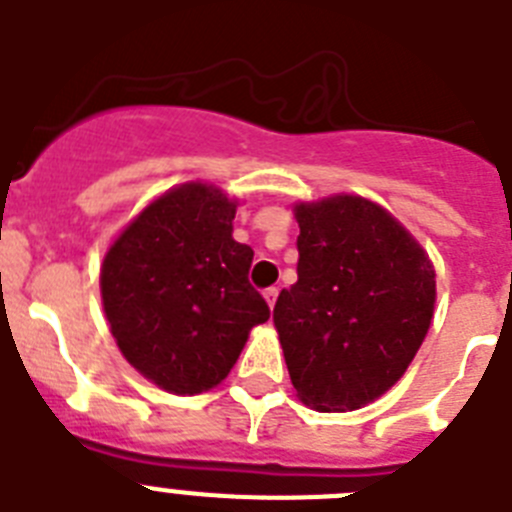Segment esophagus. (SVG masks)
<instances>
[{"instance_id": "esophagus-1", "label": "esophagus", "mask_w": 512, "mask_h": 512, "mask_svg": "<svg viewBox=\"0 0 512 512\" xmlns=\"http://www.w3.org/2000/svg\"><path fill=\"white\" fill-rule=\"evenodd\" d=\"M264 297H266V302H269V307H274V305H277L279 289H277V287H269V289H264Z\"/></svg>"}]
</instances>
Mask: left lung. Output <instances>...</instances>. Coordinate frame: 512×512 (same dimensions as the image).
Returning a JSON list of instances; mask_svg holds the SVG:
<instances>
[{"label": "left lung", "mask_w": 512, "mask_h": 512, "mask_svg": "<svg viewBox=\"0 0 512 512\" xmlns=\"http://www.w3.org/2000/svg\"><path fill=\"white\" fill-rule=\"evenodd\" d=\"M297 284L279 292L289 379L323 413L356 410L405 374L431 328L436 271L379 205L330 197L295 210Z\"/></svg>", "instance_id": "8db88e82"}]
</instances>
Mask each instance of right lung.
Wrapping results in <instances>:
<instances>
[{"label": "right lung", "mask_w": 512, "mask_h": 512, "mask_svg": "<svg viewBox=\"0 0 512 512\" xmlns=\"http://www.w3.org/2000/svg\"><path fill=\"white\" fill-rule=\"evenodd\" d=\"M235 202L184 184L146 207L102 264V302L122 356L174 395L223 382L253 325L271 315L233 241Z\"/></svg>", "instance_id": "add662e5"}]
</instances>
